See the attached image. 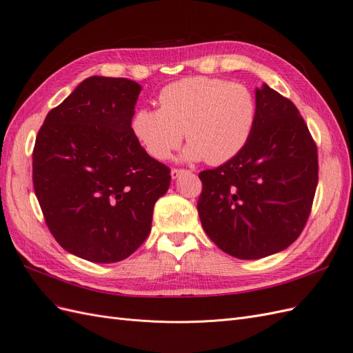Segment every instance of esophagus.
I'll return each instance as SVG.
<instances>
[{
	"mask_svg": "<svg viewBox=\"0 0 353 353\" xmlns=\"http://www.w3.org/2000/svg\"><path fill=\"white\" fill-rule=\"evenodd\" d=\"M185 172L184 169H178V168H174L172 170H170V176H172V179H176L179 175H183Z\"/></svg>",
	"mask_w": 353,
	"mask_h": 353,
	"instance_id": "obj_1",
	"label": "esophagus"
}]
</instances>
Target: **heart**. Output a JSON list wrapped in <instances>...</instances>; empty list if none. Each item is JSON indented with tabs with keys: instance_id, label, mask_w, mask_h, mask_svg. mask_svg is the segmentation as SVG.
I'll use <instances>...</instances> for the list:
<instances>
[{
	"instance_id": "1",
	"label": "heart",
	"mask_w": 353,
	"mask_h": 353,
	"mask_svg": "<svg viewBox=\"0 0 353 353\" xmlns=\"http://www.w3.org/2000/svg\"><path fill=\"white\" fill-rule=\"evenodd\" d=\"M160 109H138L132 134L145 152L166 160L183 143L187 160L225 163L249 143L258 121V101L243 83L215 78H187L159 94Z\"/></svg>"
}]
</instances>
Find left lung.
Returning a JSON list of instances; mask_svg holds the SVG:
<instances>
[{
  "instance_id": "8db88e82",
  "label": "left lung",
  "mask_w": 353,
  "mask_h": 353,
  "mask_svg": "<svg viewBox=\"0 0 353 353\" xmlns=\"http://www.w3.org/2000/svg\"><path fill=\"white\" fill-rule=\"evenodd\" d=\"M249 143L228 162L203 170L201 227L221 250L261 259L301 236L318 184L316 144L296 105L263 83Z\"/></svg>"
}]
</instances>
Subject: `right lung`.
<instances>
[{
	"label": "right lung",
	"instance_id": "right-lung-1",
	"mask_svg": "<svg viewBox=\"0 0 353 353\" xmlns=\"http://www.w3.org/2000/svg\"><path fill=\"white\" fill-rule=\"evenodd\" d=\"M141 87L91 77L48 112L32 153L34 188L63 249L85 261L126 259L152 230L169 168L150 157L131 130Z\"/></svg>",
	"mask_w": 353,
	"mask_h": 353
}]
</instances>
